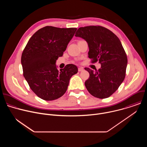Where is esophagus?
Masks as SVG:
<instances>
[{"label": "esophagus", "instance_id": "esophagus-1", "mask_svg": "<svg viewBox=\"0 0 147 147\" xmlns=\"http://www.w3.org/2000/svg\"><path fill=\"white\" fill-rule=\"evenodd\" d=\"M83 70H84V69H83L82 67H78V71H80H80H82Z\"/></svg>", "mask_w": 147, "mask_h": 147}]
</instances>
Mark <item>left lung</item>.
Returning <instances> with one entry per match:
<instances>
[{
    "label": "left lung",
    "instance_id": "8db88e82",
    "mask_svg": "<svg viewBox=\"0 0 147 147\" xmlns=\"http://www.w3.org/2000/svg\"><path fill=\"white\" fill-rule=\"evenodd\" d=\"M85 39L89 47L88 57L92 63L98 61L101 67L89 72L85 82L88 91L94 96L105 99L111 96L123 81L127 65L126 53L119 38L108 28L99 26L79 28L75 35Z\"/></svg>",
    "mask_w": 147,
    "mask_h": 147
}]
</instances>
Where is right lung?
Segmentation results:
<instances>
[{"label":"right lung","mask_w":147,"mask_h":147,"mask_svg":"<svg viewBox=\"0 0 147 147\" xmlns=\"http://www.w3.org/2000/svg\"><path fill=\"white\" fill-rule=\"evenodd\" d=\"M76 28L46 26L29 39L22 53L23 76L31 90L40 98L53 100L63 95L70 78L78 72L73 64L59 71L56 60L63 56Z\"/></svg>","instance_id":"right-lung-1"}]
</instances>
